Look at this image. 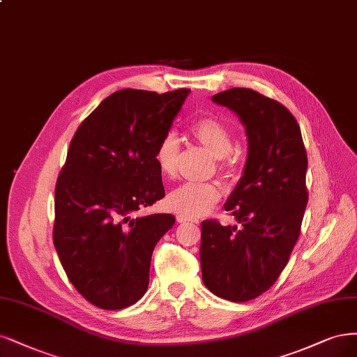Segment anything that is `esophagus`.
Segmentation results:
<instances>
[{
    "label": "esophagus",
    "instance_id": "obj_1",
    "mask_svg": "<svg viewBox=\"0 0 357 357\" xmlns=\"http://www.w3.org/2000/svg\"><path fill=\"white\" fill-rule=\"evenodd\" d=\"M177 221H178V223H196V225L199 223L198 220H195V218H188V217H183V215H177Z\"/></svg>",
    "mask_w": 357,
    "mask_h": 357
}]
</instances>
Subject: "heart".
Listing matches in <instances>:
<instances>
[{"label": "heart", "mask_w": 357, "mask_h": 357, "mask_svg": "<svg viewBox=\"0 0 357 357\" xmlns=\"http://www.w3.org/2000/svg\"><path fill=\"white\" fill-rule=\"evenodd\" d=\"M192 137L218 159L220 169L230 173L235 167L230 151L233 147L231 131L215 118H202L196 121L190 128ZM158 169L165 177H173L178 162V137L176 132H168L158 144L155 152ZM221 192L213 183H186L176 188L168 195V205L173 211L188 218H198L210 213L211 208L220 201Z\"/></svg>", "instance_id": "1"}]
</instances>
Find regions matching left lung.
I'll return each instance as SVG.
<instances>
[{
    "label": "left lung",
    "mask_w": 357,
    "mask_h": 357,
    "mask_svg": "<svg viewBox=\"0 0 357 357\" xmlns=\"http://www.w3.org/2000/svg\"><path fill=\"white\" fill-rule=\"evenodd\" d=\"M241 119L248 140L242 177L225 204L235 226L201 223V268L217 297L243 303L272 287L296 245L307 205V155L298 122L251 89L213 96Z\"/></svg>",
    "instance_id": "left-lung-1"
}]
</instances>
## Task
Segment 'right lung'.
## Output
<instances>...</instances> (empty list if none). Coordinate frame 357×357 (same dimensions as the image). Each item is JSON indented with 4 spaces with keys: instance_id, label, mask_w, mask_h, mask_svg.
I'll list each match as a JSON object with an SVG mask.
<instances>
[{
    "instance_id": "right-lung-1",
    "label": "right lung",
    "mask_w": 357,
    "mask_h": 357,
    "mask_svg": "<svg viewBox=\"0 0 357 357\" xmlns=\"http://www.w3.org/2000/svg\"><path fill=\"white\" fill-rule=\"evenodd\" d=\"M190 90H119L73 136L54 193L53 242L81 296L103 310L137 303L173 214H142L165 196L155 161Z\"/></svg>"
}]
</instances>
